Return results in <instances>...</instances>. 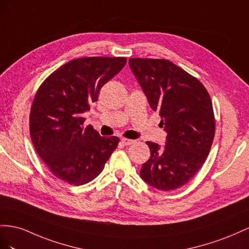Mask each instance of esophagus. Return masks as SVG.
<instances>
[{
  "instance_id": "34e87169",
  "label": "esophagus",
  "mask_w": 249,
  "mask_h": 249,
  "mask_svg": "<svg viewBox=\"0 0 249 249\" xmlns=\"http://www.w3.org/2000/svg\"><path fill=\"white\" fill-rule=\"evenodd\" d=\"M121 143H122L125 146H129V145L134 143V141L133 140H129V139H122V140H121Z\"/></svg>"
}]
</instances>
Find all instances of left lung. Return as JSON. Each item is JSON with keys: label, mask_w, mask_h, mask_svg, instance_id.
Returning a JSON list of instances; mask_svg holds the SVG:
<instances>
[{"label": "left lung", "mask_w": 249, "mask_h": 249, "mask_svg": "<svg viewBox=\"0 0 249 249\" xmlns=\"http://www.w3.org/2000/svg\"><path fill=\"white\" fill-rule=\"evenodd\" d=\"M128 63L167 132L164 148L146 142L150 159L140 175L155 189L176 190L193 178L210 153L215 136L211 97L197 78L170 60L130 58Z\"/></svg>", "instance_id": "left-lung-1"}]
</instances>
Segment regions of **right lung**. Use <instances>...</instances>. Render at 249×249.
I'll use <instances>...</instances> for the list:
<instances>
[{"mask_svg":"<svg viewBox=\"0 0 249 249\" xmlns=\"http://www.w3.org/2000/svg\"><path fill=\"white\" fill-rule=\"evenodd\" d=\"M125 57L71 60L41 83L30 111V136L39 158L57 178L81 186L102 172L119 144L101 137L82 113L98 100L103 85L126 65Z\"/></svg>","mask_w":249,"mask_h":249,"instance_id":"1","label":"right lung"}]
</instances>
